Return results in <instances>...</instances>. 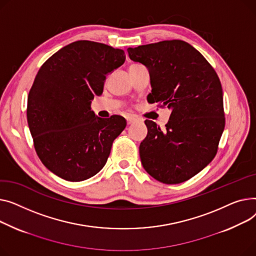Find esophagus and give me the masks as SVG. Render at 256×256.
<instances>
[{
  "label": "esophagus",
  "mask_w": 256,
  "mask_h": 256,
  "mask_svg": "<svg viewBox=\"0 0 256 256\" xmlns=\"http://www.w3.org/2000/svg\"><path fill=\"white\" fill-rule=\"evenodd\" d=\"M126 120H127V124L128 125H130V124H132V123H134L135 121H136V118L135 116H128L127 118H126Z\"/></svg>",
  "instance_id": "esophagus-1"
}]
</instances>
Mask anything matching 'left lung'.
<instances>
[{
	"instance_id": "left-lung-1",
	"label": "left lung",
	"mask_w": 256,
	"mask_h": 256,
	"mask_svg": "<svg viewBox=\"0 0 256 256\" xmlns=\"http://www.w3.org/2000/svg\"><path fill=\"white\" fill-rule=\"evenodd\" d=\"M150 71V103L172 108L161 130L146 120L140 156L146 172L164 184H180L211 162L224 130L223 93L213 67L192 45L165 40L127 50Z\"/></svg>"
}]
</instances>
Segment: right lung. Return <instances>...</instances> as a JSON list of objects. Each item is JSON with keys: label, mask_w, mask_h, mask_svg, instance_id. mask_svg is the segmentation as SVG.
I'll return each mask as SVG.
<instances>
[{"label": "right lung", "mask_w": 256, "mask_h": 256, "mask_svg": "<svg viewBox=\"0 0 256 256\" xmlns=\"http://www.w3.org/2000/svg\"><path fill=\"white\" fill-rule=\"evenodd\" d=\"M125 60L123 50L80 40L39 69L28 97V125L38 157L58 178L84 181L106 163L127 123L121 116H97L91 103L102 95L106 75Z\"/></svg>", "instance_id": "1"}]
</instances>
